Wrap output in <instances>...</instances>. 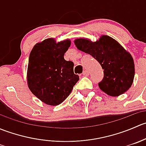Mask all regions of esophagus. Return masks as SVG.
I'll return each mask as SVG.
<instances>
[{
    "label": "esophagus",
    "instance_id": "1",
    "mask_svg": "<svg viewBox=\"0 0 146 146\" xmlns=\"http://www.w3.org/2000/svg\"><path fill=\"white\" fill-rule=\"evenodd\" d=\"M82 75H83L84 76H89V72H88V70H84V72L82 73Z\"/></svg>",
    "mask_w": 146,
    "mask_h": 146
}]
</instances>
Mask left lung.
Wrapping results in <instances>:
<instances>
[{
	"label": "left lung",
	"mask_w": 146,
	"mask_h": 146,
	"mask_svg": "<svg viewBox=\"0 0 146 146\" xmlns=\"http://www.w3.org/2000/svg\"><path fill=\"white\" fill-rule=\"evenodd\" d=\"M78 49L90 54L104 69L100 88L108 95L119 96L131 86L135 75L131 55L113 38L102 35L95 42L85 38L74 41Z\"/></svg>",
	"instance_id": "8db88e82"
}]
</instances>
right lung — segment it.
I'll return each mask as SVG.
<instances>
[{
	"instance_id": "right-lung-1",
	"label": "right lung",
	"mask_w": 146,
	"mask_h": 146,
	"mask_svg": "<svg viewBox=\"0 0 146 146\" xmlns=\"http://www.w3.org/2000/svg\"><path fill=\"white\" fill-rule=\"evenodd\" d=\"M70 46L69 39L56 43L53 38L36 44L31 51L27 68V85L31 92L48 105L56 106L68 97L79 76L74 64L64 59Z\"/></svg>"
}]
</instances>
